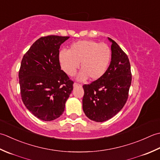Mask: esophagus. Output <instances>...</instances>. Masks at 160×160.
<instances>
[{
    "mask_svg": "<svg viewBox=\"0 0 160 160\" xmlns=\"http://www.w3.org/2000/svg\"><path fill=\"white\" fill-rule=\"evenodd\" d=\"M73 87L74 88H77V87H81V84H78L77 83H74L73 84Z\"/></svg>",
    "mask_w": 160,
    "mask_h": 160,
    "instance_id": "obj_1",
    "label": "esophagus"
}]
</instances>
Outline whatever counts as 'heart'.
I'll return each instance as SVG.
<instances>
[{
	"mask_svg": "<svg viewBox=\"0 0 160 160\" xmlns=\"http://www.w3.org/2000/svg\"><path fill=\"white\" fill-rule=\"evenodd\" d=\"M111 60V50L107 44L92 40H82L70 45L69 50L58 53L60 66L65 73L72 77L79 67V81L99 79L106 73Z\"/></svg>",
	"mask_w": 160,
	"mask_h": 160,
	"instance_id": "b5f03b06",
	"label": "heart"
}]
</instances>
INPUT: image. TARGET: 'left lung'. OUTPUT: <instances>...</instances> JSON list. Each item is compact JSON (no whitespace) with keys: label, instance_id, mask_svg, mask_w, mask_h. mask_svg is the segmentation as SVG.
Listing matches in <instances>:
<instances>
[{"label":"left lung","instance_id":"8db88e82","mask_svg":"<svg viewBox=\"0 0 160 160\" xmlns=\"http://www.w3.org/2000/svg\"><path fill=\"white\" fill-rule=\"evenodd\" d=\"M111 45V61L99 79L84 85L83 110L92 121L103 122L116 115L125 105L132 75L128 56L115 41Z\"/></svg>","mask_w":160,"mask_h":160}]
</instances>
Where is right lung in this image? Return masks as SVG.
<instances>
[{"label": "right lung", "instance_id": "obj_1", "mask_svg": "<svg viewBox=\"0 0 160 160\" xmlns=\"http://www.w3.org/2000/svg\"><path fill=\"white\" fill-rule=\"evenodd\" d=\"M70 37L50 35L38 38L22 58L18 73L22 102L43 121L59 117L73 90V81L61 70V45Z\"/></svg>", "mask_w": 160, "mask_h": 160}]
</instances>
